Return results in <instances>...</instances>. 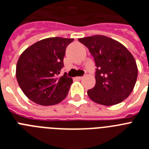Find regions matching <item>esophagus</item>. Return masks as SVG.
I'll return each mask as SVG.
<instances>
[{
    "instance_id": "obj_1",
    "label": "esophagus",
    "mask_w": 149,
    "mask_h": 149,
    "mask_svg": "<svg viewBox=\"0 0 149 149\" xmlns=\"http://www.w3.org/2000/svg\"><path fill=\"white\" fill-rule=\"evenodd\" d=\"M82 77H81V76H79V77H76V79L81 80V79H82Z\"/></svg>"
}]
</instances>
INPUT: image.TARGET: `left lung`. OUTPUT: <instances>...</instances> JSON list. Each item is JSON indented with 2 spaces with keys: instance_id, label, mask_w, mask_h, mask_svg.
<instances>
[{
  "instance_id": "8db88e82",
  "label": "left lung",
  "mask_w": 149,
  "mask_h": 149,
  "mask_svg": "<svg viewBox=\"0 0 149 149\" xmlns=\"http://www.w3.org/2000/svg\"><path fill=\"white\" fill-rule=\"evenodd\" d=\"M94 57L95 86L88 95L97 104L112 106L130 96L136 84L138 68L130 52L119 42L96 35L78 39Z\"/></svg>"
}]
</instances>
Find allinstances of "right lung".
Returning <instances> with one entry per match:
<instances>
[{"label": "right lung", "instance_id": "add662e5", "mask_svg": "<svg viewBox=\"0 0 149 149\" xmlns=\"http://www.w3.org/2000/svg\"><path fill=\"white\" fill-rule=\"evenodd\" d=\"M74 39L51 37L42 39L27 48L19 56L16 76L26 97L36 104L50 106L58 104L68 94L72 78L65 72L66 48Z\"/></svg>", "mask_w": 149, "mask_h": 149}]
</instances>
